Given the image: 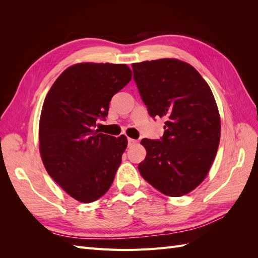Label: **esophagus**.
<instances>
[{"label": "esophagus", "mask_w": 258, "mask_h": 258, "mask_svg": "<svg viewBox=\"0 0 258 258\" xmlns=\"http://www.w3.org/2000/svg\"><path fill=\"white\" fill-rule=\"evenodd\" d=\"M138 143V141L137 140H135V139H130V138H128V146H134V145H136Z\"/></svg>", "instance_id": "34e87169"}]
</instances>
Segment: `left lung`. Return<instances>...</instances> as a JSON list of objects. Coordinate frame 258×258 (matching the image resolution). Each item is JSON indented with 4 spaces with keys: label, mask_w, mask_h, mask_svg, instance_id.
I'll list each match as a JSON object with an SVG mask.
<instances>
[{
    "label": "left lung",
    "mask_w": 258,
    "mask_h": 258,
    "mask_svg": "<svg viewBox=\"0 0 258 258\" xmlns=\"http://www.w3.org/2000/svg\"><path fill=\"white\" fill-rule=\"evenodd\" d=\"M132 71L148 114L166 118L160 140H142L146 157L138 169L166 196H184L204 181L220 144L213 93L196 69L177 59L134 63Z\"/></svg>",
    "instance_id": "left-lung-1"
}]
</instances>
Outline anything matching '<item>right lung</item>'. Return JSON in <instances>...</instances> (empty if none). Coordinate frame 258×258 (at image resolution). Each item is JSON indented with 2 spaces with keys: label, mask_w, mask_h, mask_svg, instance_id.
I'll return each instance as SVG.
<instances>
[{
  "label": "right lung",
  "mask_w": 258,
  "mask_h": 258,
  "mask_svg": "<svg viewBox=\"0 0 258 258\" xmlns=\"http://www.w3.org/2000/svg\"><path fill=\"white\" fill-rule=\"evenodd\" d=\"M126 64L79 63L68 68L45 98L40 151L46 171L70 196L84 204L110 189L127 147L123 135L99 134L115 93L131 80Z\"/></svg>",
  "instance_id": "add662e5"
}]
</instances>
